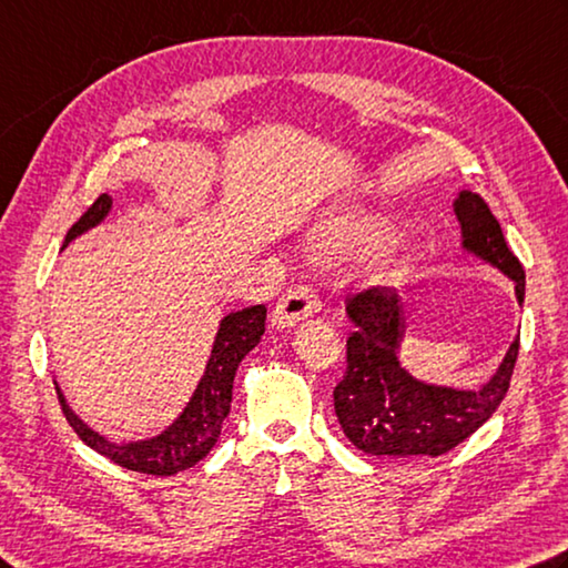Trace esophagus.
<instances>
[{
    "instance_id": "obj_1",
    "label": "esophagus",
    "mask_w": 568,
    "mask_h": 568,
    "mask_svg": "<svg viewBox=\"0 0 568 568\" xmlns=\"http://www.w3.org/2000/svg\"><path fill=\"white\" fill-rule=\"evenodd\" d=\"M317 311H320V297L313 293V287L297 285L277 301L273 311V325L277 329L293 327L297 323H303V320L313 317Z\"/></svg>"
}]
</instances>
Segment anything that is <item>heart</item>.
I'll use <instances>...</instances> for the list:
<instances>
[{
    "instance_id": "1",
    "label": "heart",
    "mask_w": 568,
    "mask_h": 568,
    "mask_svg": "<svg viewBox=\"0 0 568 568\" xmlns=\"http://www.w3.org/2000/svg\"><path fill=\"white\" fill-rule=\"evenodd\" d=\"M389 223L375 213H349L325 221L315 233V245L325 253H367L385 245L389 239ZM377 281H392L395 267L383 261L375 267Z\"/></svg>"
}]
</instances>
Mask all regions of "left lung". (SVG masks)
I'll return each instance as SVG.
<instances>
[{"label": "left lung", "instance_id": "obj_1", "mask_svg": "<svg viewBox=\"0 0 568 568\" xmlns=\"http://www.w3.org/2000/svg\"><path fill=\"white\" fill-rule=\"evenodd\" d=\"M455 215L462 251L497 267L524 303L527 275L504 241L501 225L477 193L459 191ZM355 333L347 337V369L335 387V415L345 437L373 457H439L487 422L507 395L519 355V335L487 383L477 389L432 385L402 367L407 313L399 295L373 287L347 301Z\"/></svg>", "mask_w": 568, "mask_h": 568}]
</instances>
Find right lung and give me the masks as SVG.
<instances>
[{
  "instance_id": "add662e5",
  "label": "right lung",
  "mask_w": 568,
  "mask_h": 568,
  "mask_svg": "<svg viewBox=\"0 0 568 568\" xmlns=\"http://www.w3.org/2000/svg\"><path fill=\"white\" fill-rule=\"evenodd\" d=\"M111 209V195H99L97 203L71 225L61 248H67V245L71 241H77L79 235H84L104 223ZM263 333L265 305L243 307V311L225 315L219 323V329H215L209 363H205L203 377L199 379V385H195L191 399L185 402L181 415L173 419L166 429L153 437L113 442L104 435H99L97 429H91L87 422L69 407L64 392L54 383L61 409H64L69 425L74 427L81 442L99 452V455L109 457L111 462H116L119 467H126L131 471L153 474V477H171V474L199 464L215 447V442L221 437L223 422L231 415L235 369H239L241 359L261 343Z\"/></svg>"
}]
</instances>
